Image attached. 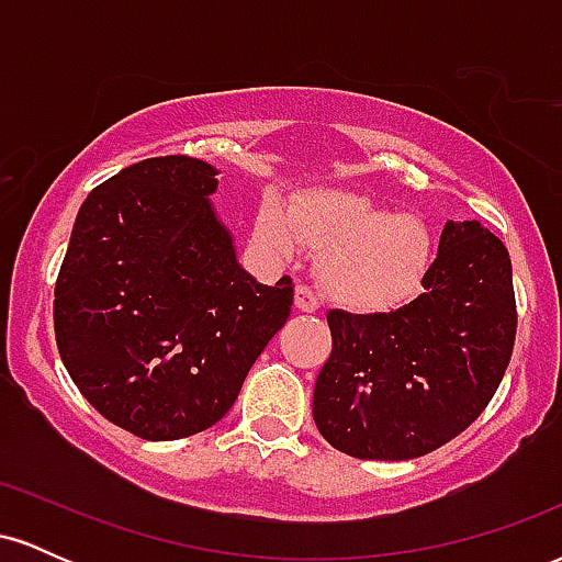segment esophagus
Returning <instances> with one entry per match:
<instances>
[{
    "mask_svg": "<svg viewBox=\"0 0 562 562\" xmlns=\"http://www.w3.org/2000/svg\"><path fill=\"white\" fill-rule=\"evenodd\" d=\"M295 308H299V312H306V314L317 312L319 295L314 293V290L308 285H299V288H295Z\"/></svg>",
    "mask_w": 562,
    "mask_h": 562,
    "instance_id": "1",
    "label": "esophagus"
}]
</instances>
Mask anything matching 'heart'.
I'll use <instances>...</instances> for the list:
<instances>
[{
  "label": "heart",
  "instance_id": "1",
  "mask_svg": "<svg viewBox=\"0 0 562 562\" xmlns=\"http://www.w3.org/2000/svg\"><path fill=\"white\" fill-rule=\"evenodd\" d=\"M256 240L290 259L308 245L319 250L325 293L357 312H389L423 285L434 256L428 224L393 214L378 200L346 190H314L290 205L267 198L256 216Z\"/></svg>",
  "mask_w": 562,
  "mask_h": 562
}]
</instances>
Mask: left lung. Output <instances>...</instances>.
<instances>
[{
	"instance_id": "8db88e82",
	"label": "left lung",
	"mask_w": 562,
	"mask_h": 562,
	"mask_svg": "<svg viewBox=\"0 0 562 562\" xmlns=\"http://www.w3.org/2000/svg\"><path fill=\"white\" fill-rule=\"evenodd\" d=\"M314 385L325 441L359 460H412L457 438L492 402L513 357V263L479 222L447 224L423 293L389 314L330 312Z\"/></svg>"
}]
</instances>
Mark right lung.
I'll list each match as a JSON object with an SVG mask.
<instances>
[{
    "label": "right lung",
    "mask_w": 562,
    "mask_h": 562,
    "mask_svg": "<svg viewBox=\"0 0 562 562\" xmlns=\"http://www.w3.org/2000/svg\"><path fill=\"white\" fill-rule=\"evenodd\" d=\"M190 156L139 160L97 184L55 282V340L89 404L128 434L173 441L222 420L285 325L293 280L261 285L235 259Z\"/></svg>",
    "instance_id": "right-lung-1"
}]
</instances>
